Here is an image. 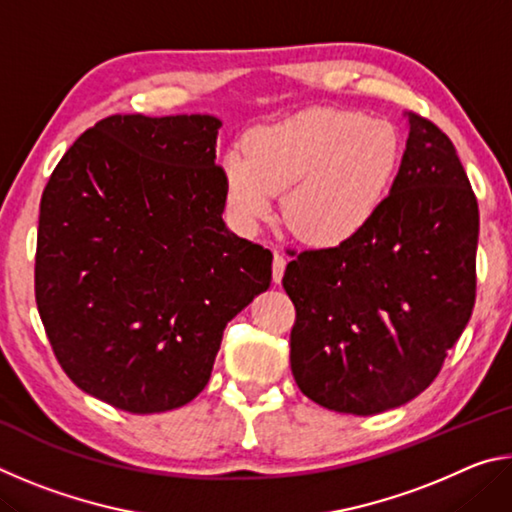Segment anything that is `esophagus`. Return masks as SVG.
<instances>
[{
	"mask_svg": "<svg viewBox=\"0 0 512 512\" xmlns=\"http://www.w3.org/2000/svg\"><path fill=\"white\" fill-rule=\"evenodd\" d=\"M284 268H287V257L280 255V253H275V255H273V280H275V282L282 280Z\"/></svg>",
	"mask_w": 512,
	"mask_h": 512,
	"instance_id": "obj_1",
	"label": "esophagus"
}]
</instances>
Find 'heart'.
Here are the masks:
<instances>
[{"instance_id":"obj_1","label":"heart","mask_w":512,"mask_h":512,"mask_svg":"<svg viewBox=\"0 0 512 512\" xmlns=\"http://www.w3.org/2000/svg\"><path fill=\"white\" fill-rule=\"evenodd\" d=\"M223 160L225 203L253 230L284 192V223L316 248L361 235L384 205L402 162V137L386 119L311 108L246 135Z\"/></svg>"}]
</instances>
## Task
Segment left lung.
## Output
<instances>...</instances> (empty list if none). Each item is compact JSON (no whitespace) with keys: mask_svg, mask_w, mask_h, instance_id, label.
<instances>
[{"mask_svg":"<svg viewBox=\"0 0 512 512\" xmlns=\"http://www.w3.org/2000/svg\"><path fill=\"white\" fill-rule=\"evenodd\" d=\"M391 194L368 228L298 253L282 287L296 307L291 372L329 411L375 415L418 397L476 298L479 205L449 137L415 112Z\"/></svg>","mask_w":512,"mask_h":512,"instance_id":"left-lung-1","label":"left lung"}]
</instances>
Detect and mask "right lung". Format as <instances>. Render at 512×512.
<instances>
[{
	"label": "right lung",
	"mask_w": 512,
	"mask_h": 512,
	"mask_svg": "<svg viewBox=\"0 0 512 512\" xmlns=\"http://www.w3.org/2000/svg\"><path fill=\"white\" fill-rule=\"evenodd\" d=\"M219 128L212 115H110L42 192V325L65 375L115 409L192 402L225 325L271 284V250L221 219Z\"/></svg>",
	"instance_id": "add662e5"
}]
</instances>
